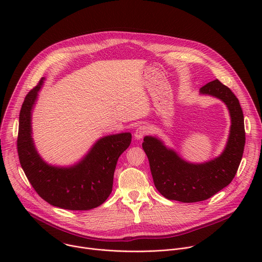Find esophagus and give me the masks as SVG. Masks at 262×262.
Returning <instances> with one entry per match:
<instances>
[{
	"mask_svg": "<svg viewBox=\"0 0 262 262\" xmlns=\"http://www.w3.org/2000/svg\"><path fill=\"white\" fill-rule=\"evenodd\" d=\"M148 127L146 126V125H140V126H138L137 128H136V132H135V138L137 139V140H140V139H142L145 135H147L148 134Z\"/></svg>",
	"mask_w": 262,
	"mask_h": 262,
	"instance_id": "esophagus-1",
	"label": "esophagus"
}]
</instances>
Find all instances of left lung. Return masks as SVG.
I'll use <instances>...</instances> for the list:
<instances>
[{
  "label": "left lung",
  "instance_id": "obj_1",
  "mask_svg": "<svg viewBox=\"0 0 262 262\" xmlns=\"http://www.w3.org/2000/svg\"><path fill=\"white\" fill-rule=\"evenodd\" d=\"M200 93L221 99L229 110L230 134L225 150L220 157L204 164H191L158 138L146 136L142 144L156 188L169 200L192 203L210 198L232 181L243 158L246 133L237 97L219 80L204 85Z\"/></svg>",
  "mask_w": 262,
  "mask_h": 262
}]
</instances>
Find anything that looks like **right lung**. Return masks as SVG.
<instances>
[{
  "label": "right lung",
  "mask_w": 262,
  "mask_h": 262,
  "mask_svg": "<svg viewBox=\"0 0 262 262\" xmlns=\"http://www.w3.org/2000/svg\"><path fill=\"white\" fill-rule=\"evenodd\" d=\"M43 78L26 96L19 113L17 152L31 185L45 201L69 210H89L101 205L113 188L117 161L132 142L130 133L99 139L77 165L60 168L48 165L37 154L31 128V111Z\"/></svg>",
  "instance_id": "add662e5"
}]
</instances>
